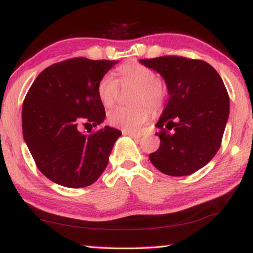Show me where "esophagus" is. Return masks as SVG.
I'll list each match as a JSON object with an SVG mask.
<instances>
[{
    "label": "esophagus",
    "mask_w": 253,
    "mask_h": 253,
    "mask_svg": "<svg viewBox=\"0 0 253 253\" xmlns=\"http://www.w3.org/2000/svg\"><path fill=\"white\" fill-rule=\"evenodd\" d=\"M123 134H126V136H129L131 138H134V139H139V138L141 137L140 133H133V132H129V131H122Z\"/></svg>",
    "instance_id": "esophagus-1"
}]
</instances>
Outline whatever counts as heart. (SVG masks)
<instances>
[{
  "label": "heart",
  "mask_w": 253,
  "mask_h": 253,
  "mask_svg": "<svg viewBox=\"0 0 253 253\" xmlns=\"http://www.w3.org/2000/svg\"><path fill=\"white\" fill-rule=\"evenodd\" d=\"M119 81L112 74L103 75L98 83L99 100L106 108H110L120 98L122 88H137L134 94L133 108L119 107L107 114V122L109 126L120 127L129 132H138L146 121L150 119L151 112L154 115L162 113L168 99V87L157 72L147 65L130 62L117 69ZM151 110L150 111L149 109Z\"/></svg>",
  "instance_id": "heart-1"
}]
</instances>
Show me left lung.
<instances>
[{"label":"left lung","mask_w":253,"mask_h":253,"mask_svg":"<svg viewBox=\"0 0 253 253\" xmlns=\"http://www.w3.org/2000/svg\"><path fill=\"white\" fill-rule=\"evenodd\" d=\"M167 83L169 101L157 123L160 146L150 160L161 172L185 176L219 151L229 116V95L220 75L203 60L167 55L140 60Z\"/></svg>","instance_id":"obj_1"}]
</instances>
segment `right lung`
<instances>
[{
    "label": "right lung",
    "mask_w": 253,
    "mask_h": 253,
    "mask_svg": "<svg viewBox=\"0 0 253 253\" xmlns=\"http://www.w3.org/2000/svg\"><path fill=\"white\" fill-rule=\"evenodd\" d=\"M115 61L75 57L44 69L23 102L24 139L37 167L50 181L67 188H84L100 177L122 132L105 126L87 133L105 120L99 100L100 78Z\"/></svg>",
    "instance_id": "right-lung-1"
}]
</instances>
